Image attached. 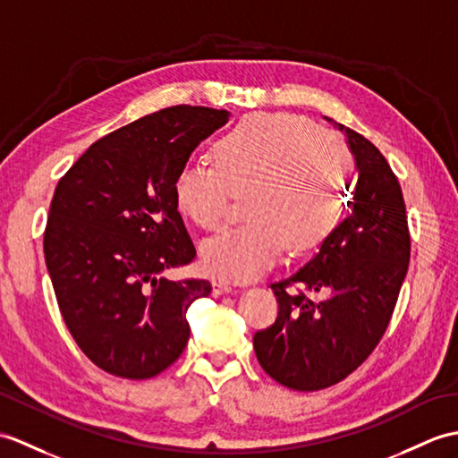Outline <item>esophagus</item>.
Listing matches in <instances>:
<instances>
[{"label": "esophagus", "instance_id": "1", "mask_svg": "<svg viewBox=\"0 0 458 458\" xmlns=\"http://www.w3.org/2000/svg\"><path fill=\"white\" fill-rule=\"evenodd\" d=\"M232 293V284L226 281H215L212 283V296H222V294H228Z\"/></svg>", "mask_w": 458, "mask_h": 458}]
</instances>
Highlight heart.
I'll use <instances>...</instances> for the list:
<instances>
[{
  "instance_id": "b5f03b06",
  "label": "heart",
  "mask_w": 458,
  "mask_h": 458,
  "mask_svg": "<svg viewBox=\"0 0 458 458\" xmlns=\"http://www.w3.org/2000/svg\"><path fill=\"white\" fill-rule=\"evenodd\" d=\"M215 167L187 165L174 179L181 216L212 230L228 193H246L243 226L203 242V267L222 279L250 281L283 248L301 253L320 246L345 215L353 159L335 132L291 113H251L210 150Z\"/></svg>"
}]
</instances>
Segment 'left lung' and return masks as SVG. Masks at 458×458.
<instances>
[{"instance_id": "1", "label": "left lung", "mask_w": 458, "mask_h": 458, "mask_svg": "<svg viewBox=\"0 0 458 458\" xmlns=\"http://www.w3.org/2000/svg\"><path fill=\"white\" fill-rule=\"evenodd\" d=\"M324 119L344 132L355 159L351 212L304 267L271 284L277 322L253 335L265 373L302 392L335 385L373 353L410 261L406 205L385 156L365 136ZM291 284L303 291L286 292Z\"/></svg>"}]
</instances>
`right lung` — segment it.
I'll use <instances>...</instances> for the list:
<instances>
[{
  "label": "right lung",
  "instance_id": "obj_1",
  "mask_svg": "<svg viewBox=\"0 0 458 458\" xmlns=\"http://www.w3.org/2000/svg\"><path fill=\"white\" fill-rule=\"evenodd\" d=\"M230 119L225 109L177 105L91 144L52 197L45 259L64 322L99 369L152 378L189 342L187 310L205 279L162 273L195 259L174 200V179L195 148Z\"/></svg>",
  "mask_w": 458,
  "mask_h": 458
}]
</instances>
